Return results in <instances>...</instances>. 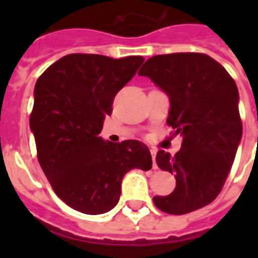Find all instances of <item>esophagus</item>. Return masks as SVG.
Returning <instances> with one entry per match:
<instances>
[{
	"instance_id": "obj_1",
	"label": "esophagus",
	"mask_w": 258,
	"mask_h": 258,
	"mask_svg": "<svg viewBox=\"0 0 258 258\" xmlns=\"http://www.w3.org/2000/svg\"><path fill=\"white\" fill-rule=\"evenodd\" d=\"M150 153H151V157H153V166L154 169H157V163H155V157H157V150L151 149L150 150Z\"/></svg>"
}]
</instances>
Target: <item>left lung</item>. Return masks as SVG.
Segmentation results:
<instances>
[{
	"instance_id": "left-lung-1",
	"label": "left lung",
	"mask_w": 258,
	"mask_h": 258,
	"mask_svg": "<svg viewBox=\"0 0 258 258\" xmlns=\"http://www.w3.org/2000/svg\"><path fill=\"white\" fill-rule=\"evenodd\" d=\"M138 75L169 96L167 124L182 137L174 157L158 151V166L175 174L176 186L169 196L154 197V204L169 214L204 208L220 194L242 138L236 82L204 53L154 56Z\"/></svg>"
}]
</instances>
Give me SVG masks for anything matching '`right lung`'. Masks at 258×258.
Instances as JSON below:
<instances>
[{
    "label": "right lung",
    "mask_w": 258,
    "mask_h": 258,
    "mask_svg": "<svg viewBox=\"0 0 258 258\" xmlns=\"http://www.w3.org/2000/svg\"><path fill=\"white\" fill-rule=\"evenodd\" d=\"M143 61L142 56L67 54L36 83L29 123L38 162L56 196L78 212H109L119 202L125 172L153 166L145 143L100 137L113 97Z\"/></svg>",
    "instance_id": "add662e5"
}]
</instances>
